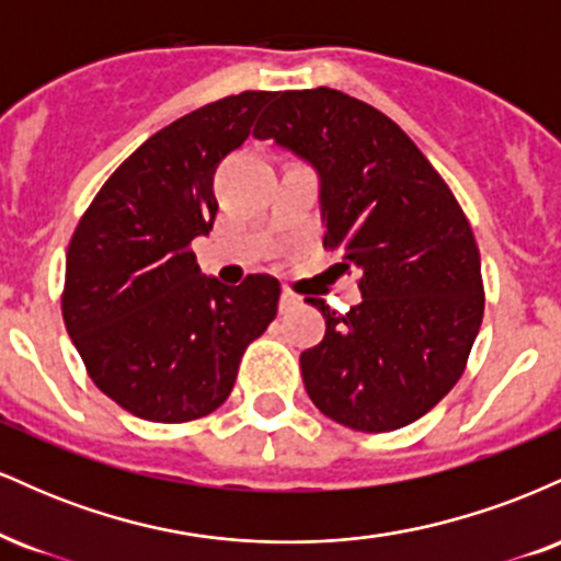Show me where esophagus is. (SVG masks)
Masks as SVG:
<instances>
[{"label": "esophagus", "instance_id": "esophagus-1", "mask_svg": "<svg viewBox=\"0 0 561 561\" xmlns=\"http://www.w3.org/2000/svg\"><path fill=\"white\" fill-rule=\"evenodd\" d=\"M302 302V298L298 293H293V289H282V298H279V311L282 313H287V311H293V308H298Z\"/></svg>", "mask_w": 561, "mask_h": 561}]
</instances>
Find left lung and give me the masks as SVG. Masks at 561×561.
<instances>
[{"instance_id": "8db88e82", "label": "left lung", "mask_w": 561, "mask_h": 561, "mask_svg": "<svg viewBox=\"0 0 561 561\" xmlns=\"http://www.w3.org/2000/svg\"><path fill=\"white\" fill-rule=\"evenodd\" d=\"M253 137L317 169L324 248L362 272L347 313L306 298L327 321L300 353L308 398L358 433L416 422L465 375L485 311L465 210L396 121L337 89L274 94Z\"/></svg>"}]
</instances>
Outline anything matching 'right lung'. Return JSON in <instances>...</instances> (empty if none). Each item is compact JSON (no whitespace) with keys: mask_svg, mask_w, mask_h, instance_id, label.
<instances>
[{"mask_svg":"<svg viewBox=\"0 0 561 561\" xmlns=\"http://www.w3.org/2000/svg\"><path fill=\"white\" fill-rule=\"evenodd\" d=\"M274 92H242L152 134L96 192L66 255L62 319L92 382L147 422H192L234 388L266 332L279 282L227 287L199 272L192 240L214 229V173L250 137Z\"/></svg>","mask_w":561,"mask_h":561,"instance_id":"obj_1","label":"right lung"}]
</instances>
